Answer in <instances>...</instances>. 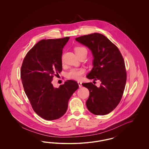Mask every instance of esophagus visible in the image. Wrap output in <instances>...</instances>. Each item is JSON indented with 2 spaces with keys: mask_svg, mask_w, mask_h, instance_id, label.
I'll return each mask as SVG.
<instances>
[{
  "mask_svg": "<svg viewBox=\"0 0 149 149\" xmlns=\"http://www.w3.org/2000/svg\"><path fill=\"white\" fill-rule=\"evenodd\" d=\"M77 84H78V85H79V87L80 88H81V87H82V82H80V81H78L77 82Z\"/></svg>",
  "mask_w": 149,
  "mask_h": 149,
  "instance_id": "obj_1",
  "label": "esophagus"
}]
</instances>
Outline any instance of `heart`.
Masks as SVG:
<instances>
[{
	"instance_id": "heart-1",
	"label": "heart",
	"mask_w": 149,
	"mask_h": 149,
	"mask_svg": "<svg viewBox=\"0 0 149 149\" xmlns=\"http://www.w3.org/2000/svg\"><path fill=\"white\" fill-rule=\"evenodd\" d=\"M84 51H87L85 48L83 47H77L75 49V52L77 55L80 54ZM85 69L82 68L72 69L67 74V77L69 79L75 80H79L82 77V75L85 73Z\"/></svg>"
}]
</instances>
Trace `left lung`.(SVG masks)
<instances>
[{
  "label": "left lung",
  "mask_w": 149,
  "mask_h": 149,
  "mask_svg": "<svg viewBox=\"0 0 149 149\" xmlns=\"http://www.w3.org/2000/svg\"><path fill=\"white\" fill-rule=\"evenodd\" d=\"M87 46L93 57V67L86 77L99 80V87L92 82L83 83L90 91L86 106L91 113L105 115L119 104L125 88L127 74L124 59L117 46L104 35L95 33L77 38Z\"/></svg>",
  "instance_id": "1"
}]
</instances>
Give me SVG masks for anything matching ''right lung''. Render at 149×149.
Returning a JSON list of instances; mask_svg holds the SVG:
<instances>
[{
    "label": "right lung",
    "mask_w": 149,
    "mask_h": 149,
    "mask_svg": "<svg viewBox=\"0 0 149 149\" xmlns=\"http://www.w3.org/2000/svg\"><path fill=\"white\" fill-rule=\"evenodd\" d=\"M69 37L39 41L23 59L21 78L34 111L46 120H54L66 113L69 100L79 88L68 80L58 88L52 84L54 75L62 70V55Z\"/></svg>",
    "instance_id": "add662e5"
}]
</instances>
